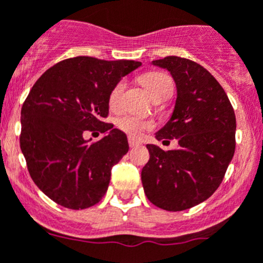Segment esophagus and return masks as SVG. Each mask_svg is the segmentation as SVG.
Returning <instances> with one entry per match:
<instances>
[{
	"label": "esophagus",
	"instance_id": "34e87169",
	"mask_svg": "<svg viewBox=\"0 0 263 263\" xmlns=\"http://www.w3.org/2000/svg\"><path fill=\"white\" fill-rule=\"evenodd\" d=\"M127 142H129L130 147H137V146H139V144H141L138 141H136L134 138H129L127 139Z\"/></svg>",
	"mask_w": 263,
	"mask_h": 263
}]
</instances>
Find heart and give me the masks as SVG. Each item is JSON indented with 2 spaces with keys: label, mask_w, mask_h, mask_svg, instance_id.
<instances>
[{
  "label": "heart",
  "mask_w": 263,
  "mask_h": 263,
  "mask_svg": "<svg viewBox=\"0 0 263 263\" xmlns=\"http://www.w3.org/2000/svg\"><path fill=\"white\" fill-rule=\"evenodd\" d=\"M141 83L147 88L150 95L155 100L163 98H170L173 91V81L167 73L163 71H147L139 78ZM125 90V81H119L113 86L108 96V104L110 109H117L121 103L122 93ZM116 126L132 138H138L143 132L154 127V124L148 120H144L134 115H124L116 120Z\"/></svg>",
  "instance_id": "heart-1"
}]
</instances>
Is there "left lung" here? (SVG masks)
I'll return each instance as SVG.
<instances>
[{"label": "left lung", "instance_id": "8db88e82", "mask_svg": "<svg viewBox=\"0 0 263 263\" xmlns=\"http://www.w3.org/2000/svg\"><path fill=\"white\" fill-rule=\"evenodd\" d=\"M153 64L171 71L177 87L172 117L156 139H177L179 146L165 151L147 144L142 184L151 203L182 211L206 201L224 179L236 147L235 110L219 82L197 62L168 56Z\"/></svg>", "mask_w": 263, "mask_h": 263}]
</instances>
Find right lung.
Listing matches in <instances>:
<instances>
[{
    "mask_svg": "<svg viewBox=\"0 0 263 263\" xmlns=\"http://www.w3.org/2000/svg\"><path fill=\"white\" fill-rule=\"evenodd\" d=\"M141 62L66 59L36 81L21 112L19 143L37 187L61 206L82 210L104 197L110 171L127 153L125 133L104 122L108 96ZM86 131L108 134L86 141Z\"/></svg>",
    "mask_w": 263,
    "mask_h": 263,
    "instance_id": "add662e5",
    "label": "right lung"
}]
</instances>
